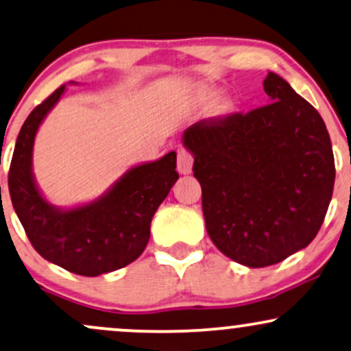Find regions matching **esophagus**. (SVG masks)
<instances>
[{"label":"esophagus","instance_id":"1","mask_svg":"<svg viewBox=\"0 0 351 351\" xmlns=\"http://www.w3.org/2000/svg\"><path fill=\"white\" fill-rule=\"evenodd\" d=\"M193 155L188 150L181 149L178 152V171L181 175H189L193 171Z\"/></svg>","mask_w":351,"mask_h":351}]
</instances>
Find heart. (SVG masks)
<instances>
[{
	"mask_svg": "<svg viewBox=\"0 0 351 351\" xmlns=\"http://www.w3.org/2000/svg\"><path fill=\"white\" fill-rule=\"evenodd\" d=\"M222 91L219 90L216 84L210 83H201L191 91L189 101H191V106L194 109H206L210 108L213 104H216L219 98H221ZM219 114H229L232 112V103L230 101H221L217 106Z\"/></svg>",
	"mask_w": 351,
	"mask_h": 351,
	"instance_id": "heart-1",
	"label": "heart"
}]
</instances>
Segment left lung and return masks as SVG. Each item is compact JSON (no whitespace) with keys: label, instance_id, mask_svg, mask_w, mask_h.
Segmentation results:
<instances>
[{"label":"left lung","instance_id":"1","mask_svg":"<svg viewBox=\"0 0 351 351\" xmlns=\"http://www.w3.org/2000/svg\"><path fill=\"white\" fill-rule=\"evenodd\" d=\"M269 104L199 121L183 132L210 240L248 268L280 263L322 226L335 183L322 117L280 75L263 82Z\"/></svg>","mask_w":351,"mask_h":351}]
</instances>
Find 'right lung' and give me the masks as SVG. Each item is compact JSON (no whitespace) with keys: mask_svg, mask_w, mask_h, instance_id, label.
Instances as JSON below:
<instances>
[{"mask_svg":"<svg viewBox=\"0 0 351 351\" xmlns=\"http://www.w3.org/2000/svg\"><path fill=\"white\" fill-rule=\"evenodd\" d=\"M65 88L55 90L21 128L8 186L12 208L40 256L75 274L99 276L128 267L145 250L152 217L178 180L176 152L129 168L95 201L69 209L50 204L34 178V141Z\"/></svg>","mask_w":351,"mask_h":351,"instance_id":"1","label":"right lung"}]
</instances>
